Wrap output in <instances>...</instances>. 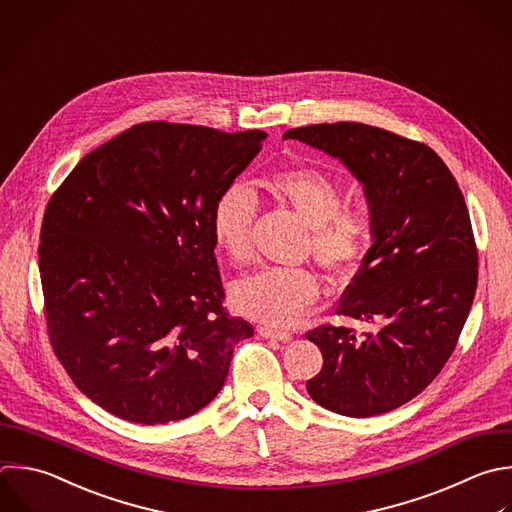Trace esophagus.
I'll return each mask as SVG.
<instances>
[{"instance_id":"esophagus-1","label":"esophagus","mask_w":512,"mask_h":512,"mask_svg":"<svg viewBox=\"0 0 512 512\" xmlns=\"http://www.w3.org/2000/svg\"><path fill=\"white\" fill-rule=\"evenodd\" d=\"M258 334H260L262 338H272V340H280V342H290V340H292V334L272 330L270 326H258Z\"/></svg>"}]
</instances>
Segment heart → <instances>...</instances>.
<instances>
[{
    "instance_id": "heart-1",
    "label": "heart",
    "mask_w": 512,
    "mask_h": 512,
    "mask_svg": "<svg viewBox=\"0 0 512 512\" xmlns=\"http://www.w3.org/2000/svg\"><path fill=\"white\" fill-rule=\"evenodd\" d=\"M276 200L292 208L312 232L310 252L334 276H346L362 258L372 222L360 208H344L342 188L316 168H286L268 178ZM258 200L244 182L228 184L212 210V236L234 264L252 258ZM236 310L272 328H292L316 306L320 284L302 268H270L238 280L230 290Z\"/></svg>"
}]
</instances>
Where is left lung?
I'll return each instance as SVG.
<instances>
[{"instance_id":"obj_1","label":"left lung","mask_w":512,"mask_h":512,"mask_svg":"<svg viewBox=\"0 0 512 512\" xmlns=\"http://www.w3.org/2000/svg\"><path fill=\"white\" fill-rule=\"evenodd\" d=\"M282 138L340 160L362 184L372 246L338 314L382 326L362 338L344 326L308 332L324 364L306 390L352 418L394 410L442 370L474 300L478 256L462 192L434 150L374 126L316 124Z\"/></svg>"}]
</instances>
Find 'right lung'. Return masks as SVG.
<instances>
[{
  "label": "right lung",
  "instance_id": "right-lung-1",
  "mask_svg": "<svg viewBox=\"0 0 512 512\" xmlns=\"http://www.w3.org/2000/svg\"><path fill=\"white\" fill-rule=\"evenodd\" d=\"M266 132L146 122L88 154L52 196L40 276L74 384L130 422L196 414L254 334L222 308L212 210Z\"/></svg>",
  "mask_w": 512,
  "mask_h": 512
}]
</instances>
